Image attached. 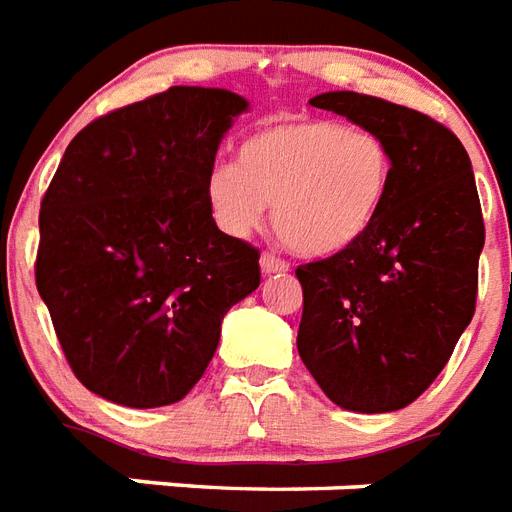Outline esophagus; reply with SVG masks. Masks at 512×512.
Segmentation results:
<instances>
[{"instance_id": "obj_1", "label": "esophagus", "mask_w": 512, "mask_h": 512, "mask_svg": "<svg viewBox=\"0 0 512 512\" xmlns=\"http://www.w3.org/2000/svg\"><path fill=\"white\" fill-rule=\"evenodd\" d=\"M260 271L263 273H284V271H290V263L287 260H282V257H276V255H260Z\"/></svg>"}]
</instances>
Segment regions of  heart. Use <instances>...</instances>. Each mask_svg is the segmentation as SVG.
I'll list each match as a JSON object with an SVG mask.
<instances>
[{"label": "heart", "instance_id": "obj_1", "mask_svg": "<svg viewBox=\"0 0 512 512\" xmlns=\"http://www.w3.org/2000/svg\"><path fill=\"white\" fill-rule=\"evenodd\" d=\"M392 150L365 128L319 117H279L247 136L233 163L204 182L212 220L233 239L252 236L271 204L273 228L295 252H343L376 222L392 187Z\"/></svg>", "mask_w": 512, "mask_h": 512}]
</instances>
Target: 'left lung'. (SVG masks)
I'll return each instance as SVG.
<instances>
[{"label": "left lung", "instance_id": "8db88e82", "mask_svg": "<svg viewBox=\"0 0 512 512\" xmlns=\"http://www.w3.org/2000/svg\"><path fill=\"white\" fill-rule=\"evenodd\" d=\"M308 104L376 131L395 171L357 244L298 265L300 360L346 411H400L446 368L475 314L486 230L470 155L438 120L392 101L330 91Z\"/></svg>", "mask_w": 512, "mask_h": 512}]
</instances>
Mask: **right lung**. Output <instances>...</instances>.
<instances>
[{
	"label": "right lung",
	"instance_id": "right-lung-1",
	"mask_svg": "<svg viewBox=\"0 0 512 512\" xmlns=\"http://www.w3.org/2000/svg\"><path fill=\"white\" fill-rule=\"evenodd\" d=\"M249 101L174 85L74 136L39 209L34 276L85 389L128 408L179 403L220 325L260 284V252L217 228L206 174Z\"/></svg>",
	"mask_w": 512,
	"mask_h": 512
}]
</instances>
